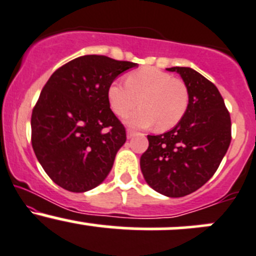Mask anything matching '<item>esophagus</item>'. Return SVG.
<instances>
[{
  "label": "esophagus",
  "instance_id": "obj_1",
  "mask_svg": "<svg viewBox=\"0 0 256 256\" xmlns=\"http://www.w3.org/2000/svg\"><path fill=\"white\" fill-rule=\"evenodd\" d=\"M136 135V132L135 131H132V130H130V128H128V131H126V136H128V138H132L134 136Z\"/></svg>",
  "mask_w": 256,
  "mask_h": 256
}]
</instances>
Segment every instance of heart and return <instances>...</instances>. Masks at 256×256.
<instances>
[{
    "label": "heart",
    "instance_id": "obj_1",
    "mask_svg": "<svg viewBox=\"0 0 256 256\" xmlns=\"http://www.w3.org/2000/svg\"><path fill=\"white\" fill-rule=\"evenodd\" d=\"M106 96L112 110L119 116L128 114L140 102L142 106L125 118V122L136 128L156 125L160 131L169 130L180 122L189 106L186 84L156 67L131 72L126 82L112 80Z\"/></svg>",
    "mask_w": 256,
    "mask_h": 256
}]
</instances>
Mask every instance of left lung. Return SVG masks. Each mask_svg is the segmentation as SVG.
I'll list each match as a JSON object with an SVG mask.
<instances>
[{
  "mask_svg": "<svg viewBox=\"0 0 256 256\" xmlns=\"http://www.w3.org/2000/svg\"><path fill=\"white\" fill-rule=\"evenodd\" d=\"M189 90V106L179 124L147 136L140 166L147 184L168 198L189 195L216 173L230 144V116L216 86L190 67H170Z\"/></svg>",
  "mask_w": 256,
  "mask_h": 256,
  "instance_id": "obj_1",
  "label": "left lung"
}]
</instances>
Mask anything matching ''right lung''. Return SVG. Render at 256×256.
<instances>
[{"mask_svg":"<svg viewBox=\"0 0 256 256\" xmlns=\"http://www.w3.org/2000/svg\"><path fill=\"white\" fill-rule=\"evenodd\" d=\"M136 66L108 56L84 55L51 74L32 114V144L58 186L84 192L110 173L126 132L110 109L108 87Z\"/></svg>","mask_w":256,"mask_h":256,"instance_id":"1","label":"right lung"}]
</instances>
